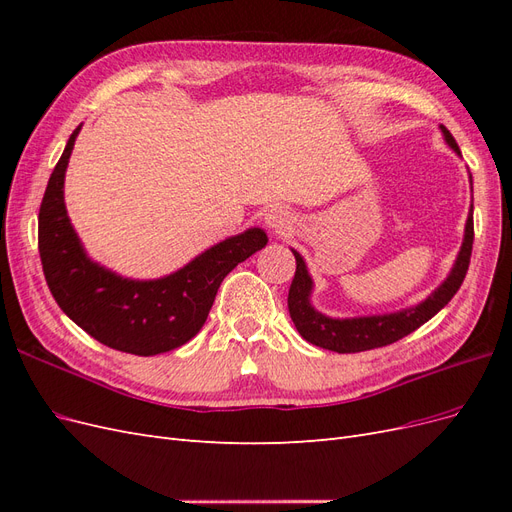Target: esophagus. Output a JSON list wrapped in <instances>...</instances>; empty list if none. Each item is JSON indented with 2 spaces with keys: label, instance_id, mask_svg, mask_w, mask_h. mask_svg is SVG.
Masks as SVG:
<instances>
[{
  "label": "esophagus",
  "instance_id": "obj_1",
  "mask_svg": "<svg viewBox=\"0 0 512 512\" xmlns=\"http://www.w3.org/2000/svg\"><path fill=\"white\" fill-rule=\"evenodd\" d=\"M265 224L273 232H277V235H284V232H288L292 228V215H290L288 209H284L280 205H273L265 213Z\"/></svg>",
  "mask_w": 512,
  "mask_h": 512
}]
</instances>
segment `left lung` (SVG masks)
<instances>
[{
  "mask_svg": "<svg viewBox=\"0 0 512 512\" xmlns=\"http://www.w3.org/2000/svg\"><path fill=\"white\" fill-rule=\"evenodd\" d=\"M440 130L446 145L461 156L459 145L455 143L453 134L444 126H440ZM472 209L474 207L470 205L461 250L446 280L433 290L425 301H421L414 307L399 309V312H393V314L359 316V318H329L320 314L318 309H314L312 301H309L312 299L314 282L307 273L305 260L297 250H292L294 260H297V271H294V280L288 290V312L301 337L307 339L309 344L320 346L324 350L350 354V352H365V350L389 346L397 342V339L416 331L421 324H425L429 318L436 316L440 309L455 297L459 286L463 284V277H466L470 267L472 243H474Z\"/></svg>",
  "mask_w": 512,
  "mask_h": 512,
  "instance_id": "left-lung-1",
  "label": "left lung"
}]
</instances>
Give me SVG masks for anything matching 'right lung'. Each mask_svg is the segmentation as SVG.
Instances as JSON below:
<instances>
[{"mask_svg": "<svg viewBox=\"0 0 512 512\" xmlns=\"http://www.w3.org/2000/svg\"><path fill=\"white\" fill-rule=\"evenodd\" d=\"M53 170L38 215V250L44 280L64 314L100 344L153 356L175 350L203 329L224 277L267 245V232L247 228L198 254L160 280H128L91 260L70 224L64 177L74 141Z\"/></svg>", "mask_w": 512, "mask_h": 512, "instance_id": "right-lung-1", "label": "right lung"}]
</instances>
